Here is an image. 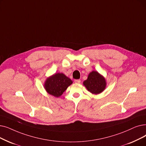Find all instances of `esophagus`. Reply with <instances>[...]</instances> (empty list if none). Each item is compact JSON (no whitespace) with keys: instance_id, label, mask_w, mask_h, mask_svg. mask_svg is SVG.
Listing matches in <instances>:
<instances>
[{"instance_id":"34e87169","label":"esophagus","mask_w":146,"mask_h":146,"mask_svg":"<svg viewBox=\"0 0 146 146\" xmlns=\"http://www.w3.org/2000/svg\"><path fill=\"white\" fill-rule=\"evenodd\" d=\"M74 82L76 84H80V79H75Z\"/></svg>"}]
</instances>
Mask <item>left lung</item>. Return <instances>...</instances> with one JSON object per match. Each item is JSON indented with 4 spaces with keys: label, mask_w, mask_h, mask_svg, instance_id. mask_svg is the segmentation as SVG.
I'll use <instances>...</instances> for the list:
<instances>
[{
    "label": "left lung",
    "mask_w": 146,
    "mask_h": 146,
    "mask_svg": "<svg viewBox=\"0 0 146 146\" xmlns=\"http://www.w3.org/2000/svg\"><path fill=\"white\" fill-rule=\"evenodd\" d=\"M84 85L92 94H98L103 91L106 82L102 76L96 71H92L88 75V79L84 82Z\"/></svg>",
    "instance_id": "obj_1"
}]
</instances>
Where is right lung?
Listing matches in <instances>:
<instances>
[{
  "instance_id": "right-lung-1",
  "label": "right lung",
  "mask_w": 146,
  "mask_h": 146,
  "mask_svg": "<svg viewBox=\"0 0 146 146\" xmlns=\"http://www.w3.org/2000/svg\"><path fill=\"white\" fill-rule=\"evenodd\" d=\"M72 83V80L63 73H56L46 79L45 88L49 94L59 97Z\"/></svg>"
}]
</instances>
